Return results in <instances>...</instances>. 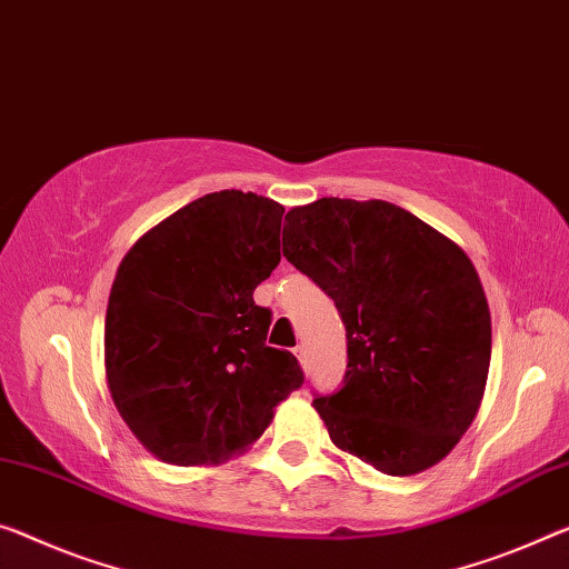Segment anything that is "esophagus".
Returning a JSON list of instances; mask_svg holds the SVG:
<instances>
[{
    "mask_svg": "<svg viewBox=\"0 0 569 569\" xmlns=\"http://www.w3.org/2000/svg\"><path fill=\"white\" fill-rule=\"evenodd\" d=\"M295 356H297V361H300L302 369L308 371V351H305V346H297L295 348Z\"/></svg>",
    "mask_w": 569,
    "mask_h": 569,
    "instance_id": "obj_1",
    "label": "esophagus"
}]
</instances>
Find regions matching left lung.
<instances>
[{
	"mask_svg": "<svg viewBox=\"0 0 569 569\" xmlns=\"http://www.w3.org/2000/svg\"><path fill=\"white\" fill-rule=\"evenodd\" d=\"M290 264L333 297L348 371L312 407L338 450L387 476L432 468L473 422L491 312L456 241L387 200L320 198L284 218Z\"/></svg>",
	"mask_w": 569,
	"mask_h": 569,
	"instance_id": "8db88e82",
	"label": "left lung"
}]
</instances>
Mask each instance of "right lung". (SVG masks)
Instances as JSON below:
<instances>
[{
    "mask_svg": "<svg viewBox=\"0 0 569 569\" xmlns=\"http://www.w3.org/2000/svg\"><path fill=\"white\" fill-rule=\"evenodd\" d=\"M284 206L208 193L147 231L113 277L103 361L129 430L170 466H218L254 445L302 387L290 351L267 346L254 305L279 264Z\"/></svg>",
    "mask_w": 569,
    "mask_h": 569,
    "instance_id": "obj_1",
    "label": "right lung"
}]
</instances>
